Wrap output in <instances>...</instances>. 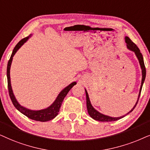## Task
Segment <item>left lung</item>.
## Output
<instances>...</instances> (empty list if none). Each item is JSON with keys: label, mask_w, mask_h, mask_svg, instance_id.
<instances>
[{"label": "left lung", "mask_w": 150, "mask_h": 150, "mask_svg": "<svg viewBox=\"0 0 150 150\" xmlns=\"http://www.w3.org/2000/svg\"><path fill=\"white\" fill-rule=\"evenodd\" d=\"M125 43L127 44V49L130 51L134 52L136 56L139 59V64H140L141 68V71H142V80H141V88H140V91H139V97H138V99L137 103L134 105V106L133 107V108L129 112H127L126 115H128L129 112H131L134 109V108L137 105L138 101H139V99L140 97V95H141V89H142L143 87V84L144 83L145 79V76H146V69H145V64H144V61H143V55L141 54V53L140 52V50H139V48L137 45H135L134 43L128 37L126 36L125 37ZM86 91V106H87V110H88V112L89 115L93 118V119H95L96 121H103V122H109V121H115L117 120H119L123 117H124L125 115H123L122 117H109V116L103 115L98 112L97 110L94 108L93 107V105H91V101H90L89 97H88V94L87 93V91L85 89Z\"/></svg>", "instance_id": "1"}]
</instances>
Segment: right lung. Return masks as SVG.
Instances as JSON below:
<instances>
[{
	"instance_id": "right-lung-1",
	"label": "right lung",
	"mask_w": 150,
	"mask_h": 150,
	"mask_svg": "<svg viewBox=\"0 0 150 150\" xmlns=\"http://www.w3.org/2000/svg\"><path fill=\"white\" fill-rule=\"evenodd\" d=\"M31 35H30L28 37H26L25 38L22 39L16 45V47L13 50L12 53H11V57H10L9 60L8 62L7 68L8 90H9V94L10 98H11V100L12 101L13 105H14L15 108L21 112L22 114H23V115H25L26 117H27L28 118L33 119V120H35V121L45 122V121H50L51 120V119H54L55 117L58 115L59 108H60L62 103L64 99V97L67 96L70 90L73 88V86L76 84L77 83L75 82V81H74V82L71 83V84H69L68 86L64 88L62 91L59 93V94L57 97V98L55 100L54 102L52 103L49 107H48L45 109L40 110H31L27 109L25 107L22 106V105L18 102L14 95H13L12 88H11V79H10V67H11V62H12L13 55H15V53H16L18 50L22 47V45H23L24 43L27 41V40L31 37Z\"/></svg>"
}]
</instances>
